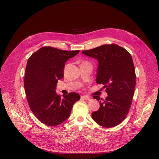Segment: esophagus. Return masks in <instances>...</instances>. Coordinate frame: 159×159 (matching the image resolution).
<instances>
[{
  "mask_svg": "<svg viewBox=\"0 0 159 159\" xmlns=\"http://www.w3.org/2000/svg\"><path fill=\"white\" fill-rule=\"evenodd\" d=\"M81 98L83 99H85V100H87V101H89L90 99V98L87 96H82Z\"/></svg>",
  "mask_w": 159,
  "mask_h": 159,
  "instance_id": "esophagus-1",
  "label": "esophagus"
}]
</instances>
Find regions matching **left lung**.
<instances>
[{
  "label": "left lung",
  "mask_w": 159,
  "mask_h": 159,
  "mask_svg": "<svg viewBox=\"0 0 159 159\" xmlns=\"http://www.w3.org/2000/svg\"><path fill=\"white\" fill-rule=\"evenodd\" d=\"M82 53L98 60L96 81L104 85L108 95L104 100L93 97L99 101L100 107L92 112V118L105 128L117 126L127 116L134 95L136 74L132 57L126 50L114 43Z\"/></svg>",
  "instance_id": "obj_1"
}]
</instances>
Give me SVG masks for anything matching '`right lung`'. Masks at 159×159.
<instances>
[{"label": "right lung", "mask_w": 159, "mask_h": 159, "mask_svg": "<svg viewBox=\"0 0 159 159\" xmlns=\"http://www.w3.org/2000/svg\"><path fill=\"white\" fill-rule=\"evenodd\" d=\"M79 52L43 47L28 58L24 80L27 101L34 116L44 125L55 126L62 123L80 99L76 93L61 98L55 92L58 80L63 77L65 63Z\"/></svg>", "instance_id": "add662e5"}]
</instances>
